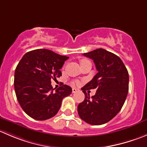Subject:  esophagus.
Here are the masks:
<instances>
[{
    "mask_svg": "<svg viewBox=\"0 0 147 147\" xmlns=\"http://www.w3.org/2000/svg\"><path fill=\"white\" fill-rule=\"evenodd\" d=\"M79 91V90L77 88H72V93H75V92H78Z\"/></svg>",
    "mask_w": 147,
    "mask_h": 147,
    "instance_id": "34e87169",
    "label": "esophagus"
}]
</instances>
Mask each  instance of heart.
<instances>
[{
  "label": "heart",
  "mask_w": 147,
  "mask_h": 147,
  "mask_svg": "<svg viewBox=\"0 0 147 147\" xmlns=\"http://www.w3.org/2000/svg\"><path fill=\"white\" fill-rule=\"evenodd\" d=\"M87 61H88V60H86V59H81L80 64H82V63H85V62H87Z\"/></svg>",
  "instance_id": "heart-1"
}]
</instances>
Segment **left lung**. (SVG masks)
I'll use <instances>...</instances> for the list:
<instances>
[{"label": "left lung", "mask_w": 147, "mask_h": 147, "mask_svg": "<svg viewBox=\"0 0 147 147\" xmlns=\"http://www.w3.org/2000/svg\"><path fill=\"white\" fill-rule=\"evenodd\" d=\"M93 60L98 71L90 82L82 88L84 101L78 112L83 121L92 125H101L113 119L122 107L129 90V73L121 59L102 48L83 54ZM97 90L91 98L86 91Z\"/></svg>", "instance_id": "1"}]
</instances>
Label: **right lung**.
I'll use <instances>...</instances> for the list:
<instances>
[{
	"label": "right lung",
	"mask_w": 147,
	"mask_h": 147,
	"mask_svg": "<svg viewBox=\"0 0 147 147\" xmlns=\"http://www.w3.org/2000/svg\"><path fill=\"white\" fill-rule=\"evenodd\" d=\"M68 58L47 49L28 52L22 57L15 71L14 87L18 101L28 116L42 121L58 112L72 88L63 84L53 92L51 80L61 76L60 69Z\"/></svg>",
	"instance_id": "obj_1"
}]
</instances>
